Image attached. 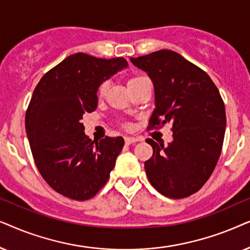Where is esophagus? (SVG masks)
<instances>
[{
    "instance_id": "esophagus-1",
    "label": "esophagus",
    "mask_w": 250,
    "mask_h": 250,
    "mask_svg": "<svg viewBox=\"0 0 250 250\" xmlns=\"http://www.w3.org/2000/svg\"><path fill=\"white\" fill-rule=\"evenodd\" d=\"M125 144H127V145H130V144H135V143H137L138 139L135 138V137H125Z\"/></svg>"
}]
</instances>
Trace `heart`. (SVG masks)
I'll use <instances>...</instances> for the list:
<instances>
[{
	"label": "heart",
	"mask_w": 250,
	"mask_h": 250,
	"mask_svg": "<svg viewBox=\"0 0 250 250\" xmlns=\"http://www.w3.org/2000/svg\"><path fill=\"white\" fill-rule=\"evenodd\" d=\"M143 79H145V76H141V75L132 76V78L128 80V86H129V88H131V86L137 84V83ZM107 88H108V83L107 82L101 83V85L98 86V90H97V95H98L99 98L104 97V96L106 95V91H107Z\"/></svg>",
	"instance_id": "obj_1"
}]
</instances>
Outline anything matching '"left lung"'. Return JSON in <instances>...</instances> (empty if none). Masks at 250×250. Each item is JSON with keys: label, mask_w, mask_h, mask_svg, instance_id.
I'll use <instances>...</instances> for the list:
<instances>
[{"label": "left lung", "mask_w": 250, "mask_h": 250, "mask_svg": "<svg viewBox=\"0 0 250 250\" xmlns=\"http://www.w3.org/2000/svg\"><path fill=\"white\" fill-rule=\"evenodd\" d=\"M130 61L154 84L155 108L148 129L172 125L168 145L146 139L153 148L145 171L162 195L183 199L198 192L210 177L225 135L224 102L204 69L171 50H159Z\"/></svg>", "instance_id": "obj_1"}]
</instances>
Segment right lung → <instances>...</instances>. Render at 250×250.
Here are the masks:
<instances>
[{
    "label": "right lung",
    "instance_id": "1",
    "mask_svg": "<svg viewBox=\"0 0 250 250\" xmlns=\"http://www.w3.org/2000/svg\"><path fill=\"white\" fill-rule=\"evenodd\" d=\"M125 58L103 59L86 53L68 56L35 86L25 127L43 179L72 200H89L106 184L122 151V137L92 142L83 115L97 108L101 83L127 67Z\"/></svg>",
    "mask_w": 250,
    "mask_h": 250
}]
</instances>
